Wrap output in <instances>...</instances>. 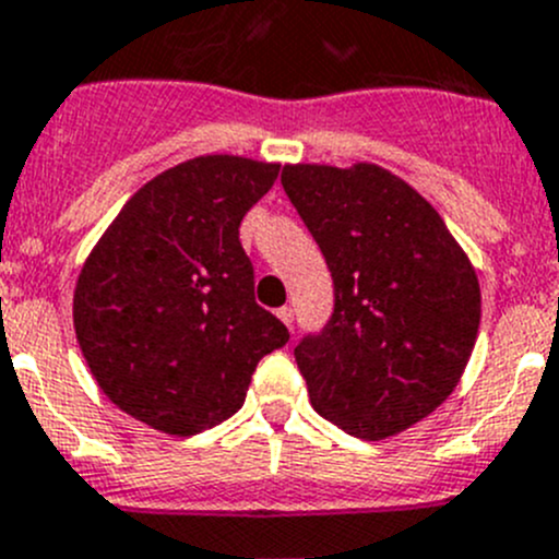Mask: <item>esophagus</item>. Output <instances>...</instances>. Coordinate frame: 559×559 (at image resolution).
Instances as JSON below:
<instances>
[{"label": "esophagus", "mask_w": 559, "mask_h": 559, "mask_svg": "<svg viewBox=\"0 0 559 559\" xmlns=\"http://www.w3.org/2000/svg\"><path fill=\"white\" fill-rule=\"evenodd\" d=\"M275 313H278V319L286 324V328H292V322H295V311H292L289 306L278 308V311H275Z\"/></svg>", "instance_id": "esophagus-1"}]
</instances>
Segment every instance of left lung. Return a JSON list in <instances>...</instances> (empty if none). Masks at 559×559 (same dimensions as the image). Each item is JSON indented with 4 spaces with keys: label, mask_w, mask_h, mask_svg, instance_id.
Masks as SVG:
<instances>
[{
    "label": "left lung",
    "mask_w": 559,
    "mask_h": 559,
    "mask_svg": "<svg viewBox=\"0 0 559 559\" xmlns=\"http://www.w3.org/2000/svg\"><path fill=\"white\" fill-rule=\"evenodd\" d=\"M281 182L335 286L330 322L295 346L311 406L346 435L388 440L462 379L478 275L440 213L382 166L289 164Z\"/></svg>",
    "instance_id": "left-lung-1"
}]
</instances>
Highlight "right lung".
<instances>
[{
    "label": "right lung",
    "mask_w": 559,
    "mask_h": 559,
    "mask_svg": "<svg viewBox=\"0 0 559 559\" xmlns=\"http://www.w3.org/2000/svg\"><path fill=\"white\" fill-rule=\"evenodd\" d=\"M278 164L199 155L124 202L73 292L81 355L130 417L191 437L235 415L264 355L289 341L253 300L240 221Z\"/></svg>",
    "instance_id": "1"
}]
</instances>
